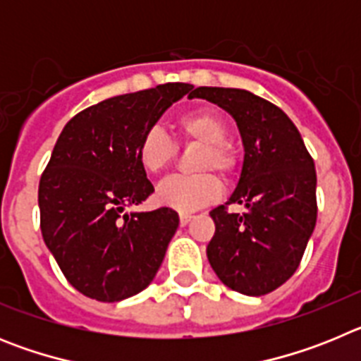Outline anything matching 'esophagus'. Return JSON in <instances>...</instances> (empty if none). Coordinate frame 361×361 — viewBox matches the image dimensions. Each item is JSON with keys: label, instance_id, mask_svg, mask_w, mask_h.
Returning <instances> with one entry per match:
<instances>
[{"label": "esophagus", "instance_id": "34e87169", "mask_svg": "<svg viewBox=\"0 0 361 361\" xmlns=\"http://www.w3.org/2000/svg\"><path fill=\"white\" fill-rule=\"evenodd\" d=\"M191 219H193V216L191 215H188V213H180V226H186V224H190L191 222Z\"/></svg>", "mask_w": 361, "mask_h": 361}]
</instances>
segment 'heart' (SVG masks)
<instances>
[{
  "label": "heart",
  "mask_w": 361,
  "mask_h": 361,
  "mask_svg": "<svg viewBox=\"0 0 361 361\" xmlns=\"http://www.w3.org/2000/svg\"><path fill=\"white\" fill-rule=\"evenodd\" d=\"M178 133L186 141L200 145L197 153L195 170H215L224 178H229L235 171L237 159L233 149L226 145L228 128L219 114L213 110L190 111L177 121ZM137 162L149 175L164 171L173 161L175 146L162 130L152 128L142 133L137 145ZM220 195V183L215 175L204 171L195 175H173L166 178L157 188L155 199L161 206L188 213L215 202Z\"/></svg>",
  "instance_id": "heart-1"
}]
</instances>
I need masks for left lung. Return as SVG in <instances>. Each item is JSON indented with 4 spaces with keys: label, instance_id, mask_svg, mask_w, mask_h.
<instances>
[{
    "label": "left lung",
    "instance_id": "obj_1",
    "mask_svg": "<svg viewBox=\"0 0 361 361\" xmlns=\"http://www.w3.org/2000/svg\"><path fill=\"white\" fill-rule=\"evenodd\" d=\"M188 97L228 111L244 146L240 177L226 204L245 212H209V266L233 291L267 295L291 279L317 224L314 162L293 121L266 99L219 86H199Z\"/></svg>",
    "mask_w": 361,
    "mask_h": 361
}]
</instances>
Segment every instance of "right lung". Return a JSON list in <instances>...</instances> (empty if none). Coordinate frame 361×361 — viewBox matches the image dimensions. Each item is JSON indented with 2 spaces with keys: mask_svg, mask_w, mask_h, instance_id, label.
I'll list each match as a JSON object with an SVG mask.
<instances>
[{
  "mask_svg": "<svg viewBox=\"0 0 361 361\" xmlns=\"http://www.w3.org/2000/svg\"><path fill=\"white\" fill-rule=\"evenodd\" d=\"M193 86L166 82L104 99L66 123L39 180L41 233L73 288L121 302L152 283L178 228L177 212H130L153 186L137 145Z\"/></svg>",
  "mask_w": 361,
  "mask_h": 361,
  "instance_id": "obj_1",
  "label": "right lung"
}]
</instances>
